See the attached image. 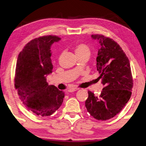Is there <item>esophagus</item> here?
<instances>
[{"label":"esophagus","instance_id":"esophagus-1","mask_svg":"<svg viewBox=\"0 0 146 146\" xmlns=\"http://www.w3.org/2000/svg\"><path fill=\"white\" fill-rule=\"evenodd\" d=\"M79 90V88H77V87H73V88H70L69 90H68V91L70 92H75L76 90Z\"/></svg>","mask_w":146,"mask_h":146}]
</instances>
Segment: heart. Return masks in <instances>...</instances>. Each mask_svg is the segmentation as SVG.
I'll return each mask as SVG.
<instances>
[{"label":"heart","mask_w":146,"mask_h":146,"mask_svg":"<svg viewBox=\"0 0 146 146\" xmlns=\"http://www.w3.org/2000/svg\"><path fill=\"white\" fill-rule=\"evenodd\" d=\"M74 51L77 57L82 56L89 57L90 54V49L88 46L85 44H77L74 47Z\"/></svg>","instance_id":"heart-1"}]
</instances>
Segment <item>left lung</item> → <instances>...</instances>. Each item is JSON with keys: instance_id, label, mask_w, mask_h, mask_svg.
<instances>
[{"instance_id": "left-lung-1", "label": "left lung", "mask_w": 146, "mask_h": 146, "mask_svg": "<svg viewBox=\"0 0 146 146\" xmlns=\"http://www.w3.org/2000/svg\"><path fill=\"white\" fill-rule=\"evenodd\" d=\"M100 46L97 57V70L104 87L99 96L88 91L85 106L90 115L106 121L114 117L131 98L133 87L130 62L119 45L103 35H92Z\"/></svg>"}]
</instances>
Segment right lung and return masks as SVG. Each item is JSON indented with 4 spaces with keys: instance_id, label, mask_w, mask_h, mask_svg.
Wrapping results in <instances>:
<instances>
[{
    "instance_id": "right-lung-1",
    "label": "right lung",
    "mask_w": 146,
    "mask_h": 146,
    "mask_svg": "<svg viewBox=\"0 0 146 146\" xmlns=\"http://www.w3.org/2000/svg\"><path fill=\"white\" fill-rule=\"evenodd\" d=\"M60 38L45 35L31 40L19 54L14 86L27 108L39 117L49 116L62 105L64 92L48 86L46 76L52 72L50 46Z\"/></svg>"
}]
</instances>
